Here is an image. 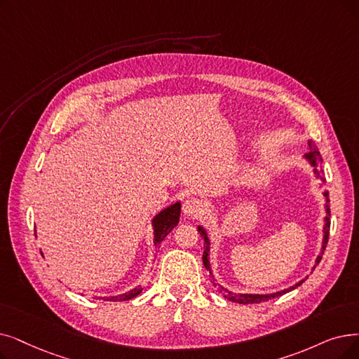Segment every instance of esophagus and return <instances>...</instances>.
<instances>
[{
    "mask_svg": "<svg viewBox=\"0 0 359 359\" xmlns=\"http://www.w3.org/2000/svg\"><path fill=\"white\" fill-rule=\"evenodd\" d=\"M182 210L188 217H199L204 212V202L198 198H189L183 202Z\"/></svg>",
    "mask_w": 359,
    "mask_h": 359,
    "instance_id": "34e87169",
    "label": "esophagus"
}]
</instances>
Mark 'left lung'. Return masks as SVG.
Returning a JSON list of instances; mask_svg holds the SVG:
<instances>
[{
    "label": "left lung",
    "instance_id": "1",
    "mask_svg": "<svg viewBox=\"0 0 359 359\" xmlns=\"http://www.w3.org/2000/svg\"><path fill=\"white\" fill-rule=\"evenodd\" d=\"M305 157H306V160L311 163V165L314 167V171H316L317 177H320V171L316 168V167L318 165V163L321 161V157H320V152H318V149H317L314 145H309V152L305 155ZM321 180H323V183H324V179H321ZM324 196H325V212H327V214H325V218H324V222H325V224H324V239H323V246H321V254L317 257L316 266H318L320 261H321V258H323L324 249H325V246H327V242H329V233H330V205H329L330 199H329V194H327V192H324ZM198 231L201 233L202 239H204V254H202V261H204V266H205V269L210 271V274H211V282H212V283H214V286H215L217 283L214 282V277H212V273H211V269H210V261H208L210 241H208V236H207V233H205L204 227H198ZM314 269H316V267H314ZM304 282H305V280H301V282H299V283H296L294 286H292V287H289V289H285V290H282V292L271 293V294L233 293V292H230V290H227V289L222 287L220 285H218V289H220V292H222V293H224V294H226V298H227L229 301H231V302H238V304H259V302H266V301H269V299L277 298V296H282L283 293L290 292V290L296 289L298 286H301Z\"/></svg>",
    "mask_w": 359,
    "mask_h": 359
}]
</instances>
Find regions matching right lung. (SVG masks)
Instances as JSON below:
<instances>
[{
    "mask_svg": "<svg viewBox=\"0 0 359 359\" xmlns=\"http://www.w3.org/2000/svg\"><path fill=\"white\" fill-rule=\"evenodd\" d=\"M179 217H180V202H176V204L170 205L168 208L163 210L158 215H155L152 220L154 224V243L158 248V245L163 242V239L168 235V233L173 230L177 223H179ZM142 292V287H135L128 293H123L118 296H111V298H107V301H113V302H121V301H129L136 298V296ZM105 299V298H104Z\"/></svg>",
    "mask_w": 359,
    "mask_h": 359,
    "instance_id": "1",
    "label": "right lung"
}]
</instances>
